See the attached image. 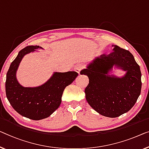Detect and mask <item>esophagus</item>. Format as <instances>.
Returning <instances> with one entry per match:
<instances>
[{
	"label": "esophagus",
	"instance_id": "34e87169",
	"mask_svg": "<svg viewBox=\"0 0 149 149\" xmlns=\"http://www.w3.org/2000/svg\"><path fill=\"white\" fill-rule=\"evenodd\" d=\"M82 69H83V66L81 65H77L75 67L74 70L77 73V74H80V72H81V70H82Z\"/></svg>",
	"mask_w": 149,
	"mask_h": 149
}]
</instances>
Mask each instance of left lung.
Wrapping results in <instances>:
<instances>
[{"mask_svg":"<svg viewBox=\"0 0 149 149\" xmlns=\"http://www.w3.org/2000/svg\"><path fill=\"white\" fill-rule=\"evenodd\" d=\"M112 47L110 55L88 63L80 74L89 78L85 94L91 107L102 116L116 118L128 112L136 102L141 91V72L129 51ZM113 68L126 73L120 77L110 74Z\"/></svg>","mask_w":149,"mask_h":149,"instance_id":"1","label":"left lung"}]
</instances>
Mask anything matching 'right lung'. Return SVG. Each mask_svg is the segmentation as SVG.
I'll return each mask as SVG.
<instances>
[{
    "label": "right lung",
    "mask_w": 149,
    "mask_h": 149,
    "mask_svg": "<svg viewBox=\"0 0 149 149\" xmlns=\"http://www.w3.org/2000/svg\"><path fill=\"white\" fill-rule=\"evenodd\" d=\"M43 49L39 46H29L20 51L6 74V95L15 110L24 117L39 120L51 116L61 102L66 86L78 75L75 72H53L45 83L35 87H24L17 79L20 63L26 55Z\"/></svg>",
    "instance_id": "obj_1"
}]
</instances>
